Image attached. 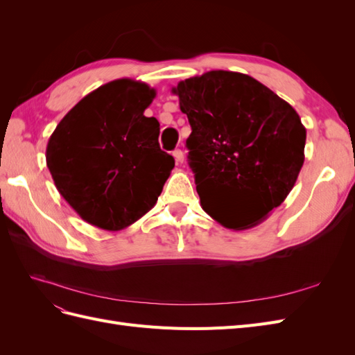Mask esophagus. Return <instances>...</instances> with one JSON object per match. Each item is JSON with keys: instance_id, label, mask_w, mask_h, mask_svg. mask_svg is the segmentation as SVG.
I'll return each instance as SVG.
<instances>
[{"instance_id": "obj_1", "label": "esophagus", "mask_w": 355, "mask_h": 355, "mask_svg": "<svg viewBox=\"0 0 355 355\" xmlns=\"http://www.w3.org/2000/svg\"><path fill=\"white\" fill-rule=\"evenodd\" d=\"M173 157L176 159V163H184L185 155H184V151H182V149H176V151H173Z\"/></svg>"}]
</instances>
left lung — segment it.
<instances>
[{"instance_id":"1","label":"left lung","mask_w":355,"mask_h":355,"mask_svg":"<svg viewBox=\"0 0 355 355\" xmlns=\"http://www.w3.org/2000/svg\"><path fill=\"white\" fill-rule=\"evenodd\" d=\"M171 93L192 128L188 159L202 210L234 231L259 225L304 166L306 130L297 112L250 75L232 71L187 78Z\"/></svg>"}]
</instances>
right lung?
Here are the masks:
<instances>
[{
	"mask_svg": "<svg viewBox=\"0 0 355 355\" xmlns=\"http://www.w3.org/2000/svg\"><path fill=\"white\" fill-rule=\"evenodd\" d=\"M155 94L141 81L106 83L75 105L49 139L46 159L58 191L94 227L120 231L141 219L175 167L159 148L158 120L144 115Z\"/></svg>",
	"mask_w": 355,
	"mask_h": 355,
	"instance_id": "1",
	"label": "right lung"
}]
</instances>
